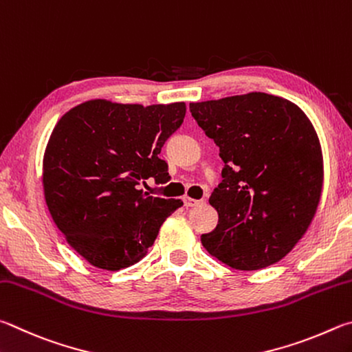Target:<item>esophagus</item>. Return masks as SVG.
<instances>
[{"label": "esophagus", "instance_id": "1", "mask_svg": "<svg viewBox=\"0 0 352 352\" xmlns=\"http://www.w3.org/2000/svg\"><path fill=\"white\" fill-rule=\"evenodd\" d=\"M202 199H192V198H188V196H186V198H184V204H186V207H196V206H199V204H202Z\"/></svg>", "mask_w": 352, "mask_h": 352}]
</instances>
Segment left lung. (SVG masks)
Segmentation results:
<instances>
[{"label":"left lung","mask_w":352,"mask_h":352,"mask_svg":"<svg viewBox=\"0 0 352 352\" xmlns=\"http://www.w3.org/2000/svg\"><path fill=\"white\" fill-rule=\"evenodd\" d=\"M190 113L224 160L208 199L219 221L202 245L233 269L278 263L306 233L322 195L312 123L297 104L264 92L190 103Z\"/></svg>","instance_id":"left-lung-1"}]
</instances>
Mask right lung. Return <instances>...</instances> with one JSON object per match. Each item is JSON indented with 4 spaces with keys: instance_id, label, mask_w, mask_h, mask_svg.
<instances>
[{
    "instance_id": "right-lung-1",
    "label": "right lung",
    "mask_w": 352,
    "mask_h": 352,
    "mask_svg": "<svg viewBox=\"0 0 352 352\" xmlns=\"http://www.w3.org/2000/svg\"><path fill=\"white\" fill-rule=\"evenodd\" d=\"M186 103L85 102L61 117L43 159L49 212L71 248L92 266L119 270L140 261L160 226L182 206L140 190L170 181L159 157L182 125Z\"/></svg>"
}]
</instances>
